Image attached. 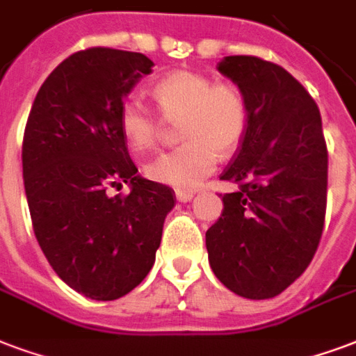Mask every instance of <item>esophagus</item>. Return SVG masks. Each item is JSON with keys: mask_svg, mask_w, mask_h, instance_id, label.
<instances>
[{"mask_svg": "<svg viewBox=\"0 0 356 356\" xmlns=\"http://www.w3.org/2000/svg\"><path fill=\"white\" fill-rule=\"evenodd\" d=\"M176 199L180 202H188L193 199V191H184V189H176Z\"/></svg>", "mask_w": 356, "mask_h": 356, "instance_id": "esophagus-1", "label": "esophagus"}]
</instances>
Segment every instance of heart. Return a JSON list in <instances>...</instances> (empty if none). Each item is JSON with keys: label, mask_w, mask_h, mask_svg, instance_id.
Segmentation results:
<instances>
[{"label": "heart", "mask_w": 356, "mask_h": 356, "mask_svg": "<svg viewBox=\"0 0 356 356\" xmlns=\"http://www.w3.org/2000/svg\"><path fill=\"white\" fill-rule=\"evenodd\" d=\"M152 97L168 122L181 118L178 131L184 144L149 163V180L176 189H195L212 175L219 154H232L248 133V99L231 82H213L193 71H175L157 80ZM120 131L135 154H144L159 143L163 122L152 106L127 99L120 111Z\"/></svg>", "instance_id": "1"}]
</instances>
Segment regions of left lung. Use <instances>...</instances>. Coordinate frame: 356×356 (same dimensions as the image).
Masks as SVG:
<instances>
[{"instance_id":"1","label":"left lung","mask_w":356,"mask_h":356,"mask_svg":"<svg viewBox=\"0 0 356 356\" xmlns=\"http://www.w3.org/2000/svg\"><path fill=\"white\" fill-rule=\"evenodd\" d=\"M219 73L244 92L250 125L221 180V218L207 231L213 274L232 293L280 295L312 263L327 213L328 152L319 108L283 67L227 56Z\"/></svg>"}]
</instances>
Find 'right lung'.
I'll use <instances>...</instances> for the list:
<instances>
[{
	"instance_id": "right-lung-1",
	"label": "right lung",
	"mask_w": 356,
	"mask_h": 356,
	"mask_svg": "<svg viewBox=\"0 0 356 356\" xmlns=\"http://www.w3.org/2000/svg\"><path fill=\"white\" fill-rule=\"evenodd\" d=\"M152 67L138 52H74L42 82L24 131L37 242L56 274L93 300H116L148 276L176 202L168 186L137 175L120 131L125 95ZM122 183L131 193L111 197Z\"/></svg>"
}]
</instances>
